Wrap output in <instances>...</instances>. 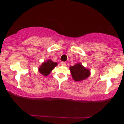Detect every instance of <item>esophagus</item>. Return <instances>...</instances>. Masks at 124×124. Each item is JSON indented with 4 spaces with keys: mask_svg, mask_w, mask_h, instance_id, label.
I'll use <instances>...</instances> for the list:
<instances>
[{
    "mask_svg": "<svg viewBox=\"0 0 124 124\" xmlns=\"http://www.w3.org/2000/svg\"><path fill=\"white\" fill-rule=\"evenodd\" d=\"M61 64H62V65H63V66H66V62H61Z\"/></svg>",
    "mask_w": 124,
    "mask_h": 124,
    "instance_id": "34e87169",
    "label": "esophagus"
}]
</instances>
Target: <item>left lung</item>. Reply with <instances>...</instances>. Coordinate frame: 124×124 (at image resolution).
Segmentation results:
<instances>
[{
	"label": "left lung",
	"mask_w": 124,
	"mask_h": 124,
	"mask_svg": "<svg viewBox=\"0 0 124 124\" xmlns=\"http://www.w3.org/2000/svg\"><path fill=\"white\" fill-rule=\"evenodd\" d=\"M70 70L73 80L76 82L84 80L90 75V71L89 69H86L80 63L70 66Z\"/></svg>",
	"instance_id": "left-lung-1"
}]
</instances>
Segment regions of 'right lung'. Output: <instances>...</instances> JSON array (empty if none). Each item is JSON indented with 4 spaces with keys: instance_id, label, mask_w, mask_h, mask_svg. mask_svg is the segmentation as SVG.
<instances>
[{
    "instance_id": "1",
    "label": "right lung",
    "mask_w": 124,
    "mask_h": 124,
    "mask_svg": "<svg viewBox=\"0 0 124 124\" xmlns=\"http://www.w3.org/2000/svg\"><path fill=\"white\" fill-rule=\"evenodd\" d=\"M57 65L58 63L56 62H54L51 59H48L42 63V65L38 68V70L39 73L44 76H46L51 73L55 66H57Z\"/></svg>"
}]
</instances>
